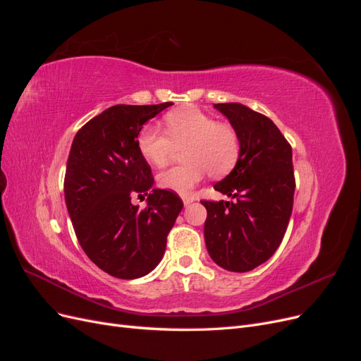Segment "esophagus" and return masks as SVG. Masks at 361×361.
Returning <instances> with one entry per match:
<instances>
[{
    "label": "esophagus",
    "instance_id": "1",
    "mask_svg": "<svg viewBox=\"0 0 361 361\" xmlns=\"http://www.w3.org/2000/svg\"><path fill=\"white\" fill-rule=\"evenodd\" d=\"M182 202H183V204H185V206H188L190 203H192V202H194V199H192V197H187V195H183V197H182Z\"/></svg>",
    "mask_w": 361,
    "mask_h": 361
}]
</instances>
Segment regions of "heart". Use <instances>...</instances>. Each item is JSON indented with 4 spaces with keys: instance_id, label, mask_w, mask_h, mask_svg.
Instances as JSON below:
<instances>
[{
    "instance_id": "heart-1",
    "label": "heart",
    "mask_w": 361,
    "mask_h": 361,
    "mask_svg": "<svg viewBox=\"0 0 361 361\" xmlns=\"http://www.w3.org/2000/svg\"><path fill=\"white\" fill-rule=\"evenodd\" d=\"M164 123L167 134L158 126L146 125L137 137L140 155L157 167L166 166L174 149H183L185 162L159 174L161 188L188 194L207 173L223 178L235 169L241 141L233 126L218 123L194 106L170 111Z\"/></svg>"
}]
</instances>
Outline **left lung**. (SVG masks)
I'll list each match as a JSON object with an SVG mask.
<instances>
[{
    "mask_svg": "<svg viewBox=\"0 0 361 361\" xmlns=\"http://www.w3.org/2000/svg\"><path fill=\"white\" fill-rule=\"evenodd\" d=\"M236 129L241 155L214 188L233 202H206L204 243L218 267L247 272L276 253L293 206L292 147L267 116L238 104H215Z\"/></svg>",
    "mask_w": 361,
    "mask_h": 361,
    "instance_id": "1",
    "label": "left lung"
}]
</instances>
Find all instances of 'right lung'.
Returning a JSON list of instances; mask_svg holds the SVG:
<instances>
[{"label": "right lung", "instance_id": "add662e5", "mask_svg": "<svg viewBox=\"0 0 361 361\" xmlns=\"http://www.w3.org/2000/svg\"><path fill=\"white\" fill-rule=\"evenodd\" d=\"M171 102L114 105L76 133L64 176V199L73 231L94 265L117 279L154 271L183 203L178 194L152 190L154 178L140 155L141 128ZM148 195L145 210L130 203Z\"/></svg>", "mask_w": 361, "mask_h": 361}]
</instances>
